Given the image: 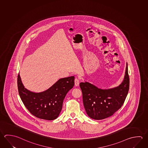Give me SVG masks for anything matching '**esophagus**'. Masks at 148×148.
<instances>
[{
  "label": "esophagus",
  "mask_w": 148,
  "mask_h": 148,
  "mask_svg": "<svg viewBox=\"0 0 148 148\" xmlns=\"http://www.w3.org/2000/svg\"><path fill=\"white\" fill-rule=\"evenodd\" d=\"M79 84V80L77 77H76L75 78V85L76 86H77Z\"/></svg>",
  "instance_id": "obj_1"
}]
</instances>
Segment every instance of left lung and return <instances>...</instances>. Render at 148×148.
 I'll use <instances>...</instances> for the list:
<instances>
[{"instance_id":"8db88e82","label":"left lung","mask_w":148,"mask_h":148,"mask_svg":"<svg viewBox=\"0 0 148 148\" xmlns=\"http://www.w3.org/2000/svg\"><path fill=\"white\" fill-rule=\"evenodd\" d=\"M83 101L89 116L96 120L111 116L124 104L130 88V77L126 64L124 80L114 88L102 89L90 83H80Z\"/></svg>"}]
</instances>
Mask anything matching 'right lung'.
Here are the masks:
<instances>
[{
    "mask_svg": "<svg viewBox=\"0 0 148 148\" xmlns=\"http://www.w3.org/2000/svg\"><path fill=\"white\" fill-rule=\"evenodd\" d=\"M74 76L61 78L46 90L36 93L24 87L18 73V93L29 112L40 119L53 120L59 116L68 91L74 85Z\"/></svg>",
    "mask_w": 148,
    "mask_h": 148,
    "instance_id": "add662e5",
    "label": "right lung"
}]
</instances>
